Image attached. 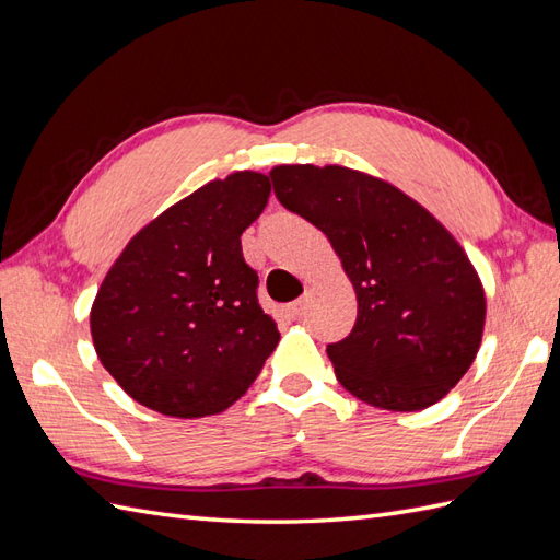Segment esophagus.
<instances>
[{
    "label": "esophagus",
    "mask_w": 560,
    "mask_h": 560,
    "mask_svg": "<svg viewBox=\"0 0 560 560\" xmlns=\"http://www.w3.org/2000/svg\"><path fill=\"white\" fill-rule=\"evenodd\" d=\"M283 314L289 319H300L305 314V298H300V300H295V303H291V305H285L283 307Z\"/></svg>",
    "instance_id": "obj_1"
}]
</instances>
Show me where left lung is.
I'll return each instance as SVG.
<instances>
[{"mask_svg": "<svg viewBox=\"0 0 560 560\" xmlns=\"http://www.w3.org/2000/svg\"><path fill=\"white\" fill-rule=\"evenodd\" d=\"M283 208L331 241L357 295L352 334L328 346L338 383L362 402L419 411L464 378L487 300L447 226L395 184L346 165H277Z\"/></svg>", "mask_w": 560, "mask_h": 560, "instance_id": "8db88e82", "label": "left lung"}]
</instances>
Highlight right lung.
Instances as JSON below:
<instances>
[{
	"instance_id": "1",
	"label": "right lung",
	"mask_w": 560,
	"mask_h": 560,
	"mask_svg": "<svg viewBox=\"0 0 560 560\" xmlns=\"http://www.w3.org/2000/svg\"><path fill=\"white\" fill-rule=\"evenodd\" d=\"M269 191L255 170L212 179L143 224L106 271L90 312L94 350L139 405L212 417L275 352L281 336L241 250Z\"/></svg>"
}]
</instances>
